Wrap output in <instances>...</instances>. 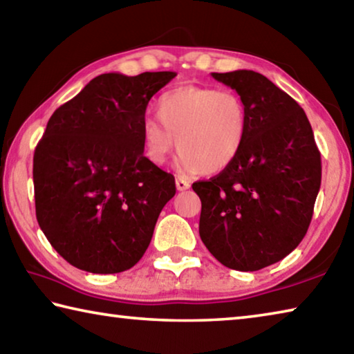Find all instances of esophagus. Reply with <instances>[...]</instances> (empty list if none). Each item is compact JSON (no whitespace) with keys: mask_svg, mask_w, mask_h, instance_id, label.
<instances>
[{"mask_svg":"<svg viewBox=\"0 0 354 354\" xmlns=\"http://www.w3.org/2000/svg\"><path fill=\"white\" fill-rule=\"evenodd\" d=\"M189 187H190V183L189 181H185V179H183V178H176V189L179 192L187 190Z\"/></svg>","mask_w":354,"mask_h":354,"instance_id":"34e87169","label":"esophagus"}]
</instances>
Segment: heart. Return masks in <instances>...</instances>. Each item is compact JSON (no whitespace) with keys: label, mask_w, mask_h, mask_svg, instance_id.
Wrapping results in <instances>:
<instances>
[{"label":"heart","mask_w":354,"mask_h":354,"mask_svg":"<svg viewBox=\"0 0 354 354\" xmlns=\"http://www.w3.org/2000/svg\"><path fill=\"white\" fill-rule=\"evenodd\" d=\"M158 118L143 120L140 136L145 158L162 165L176 147L179 169L190 175L218 173L234 162L248 134V111L230 88L183 86L158 100Z\"/></svg>","instance_id":"1"}]
</instances>
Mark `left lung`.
Here are the masks:
<instances>
[{
    "label": "left lung",
    "mask_w": 354,
    "mask_h": 354,
    "mask_svg": "<svg viewBox=\"0 0 354 354\" xmlns=\"http://www.w3.org/2000/svg\"><path fill=\"white\" fill-rule=\"evenodd\" d=\"M248 111V134L234 162L192 189L201 200L200 237L225 267L256 272L306 236L322 183V159L306 113L253 70L212 73Z\"/></svg>",
    "instance_id": "1"
}]
</instances>
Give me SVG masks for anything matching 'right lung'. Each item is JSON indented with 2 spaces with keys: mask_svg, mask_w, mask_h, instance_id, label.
<instances>
[{
  "mask_svg": "<svg viewBox=\"0 0 354 354\" xmlns=\"http://www.w3.org/2000/svg\"><path fill=\"white\" fill-rule=\"evenodd\" d=\"M176 76L104 73L53 113L34 151L35 215L48 242L91 273L134 267L175 178L143 156L148 101Z\"/></svg>",
  "mask_w": 354,
  "mask_h": 354,
  "instance_id": "obj_1",
  "label": "right lung"
}]
</instances>
